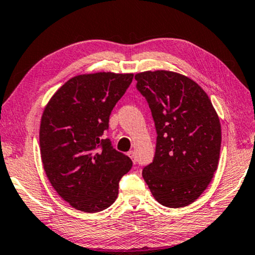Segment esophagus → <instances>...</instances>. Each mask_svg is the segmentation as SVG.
<instances>
[{
	"label": "esophagus",
	"mask_w": 255,
	"mask_h": 255,
	"mask_svg": "<svg viewBox=\"0 0 255 255\" xmlns=\"http://www.w3.org/2000/svg\"><path fill=\"white\" fill-rule=\"evenodd\" d=\"M128 156L131 158L133 163H135V152H134V151H128Z\"/></svg>",
	"instance_id": "obj_1"
}]
</instances>
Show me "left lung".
Returning a JSON list of instances; mask_svg holds the SVG:
<instances>
[{
    "mask_svg": "<svg viewBox=\"0 0 255 255\" xmlns=\"http://www.w3.org/2000/svg\"><path fill=\"white\" fill-rule=\"evenodd\" d=\"M157 131L153 161L143 178L166 207L192 204L217 171L221 146L219 117L196 82L176 72L145 71L134 76Z\"/></svg>",
    "mask_w": 255,
    "mask_h": 255,
    "instance_id": "obj_1",
    "label": "left lung"
}]
</instances>
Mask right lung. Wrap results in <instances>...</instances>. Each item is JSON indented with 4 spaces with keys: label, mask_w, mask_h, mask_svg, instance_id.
Wrapping results in <instances>:
<instances>
[{
    "label": "right lung",
    "mask_w": 255,
    "mask_h": 255,
    "mask_svg": "<svg viewBox=\"0 0 255 255\" xmlns=\"http://www.w3.org/2000/svg\"><path fill=\"white\" fill-rule=\"evenodd\" d=\"M133 75L97 72L69 79L43 112L39 146L43 167L56 192L88 213L115 203L132 160L104 137L116 103Z\"/></svg>",
    "instance_id": "right-lung-1"
}]
</instances>
